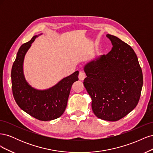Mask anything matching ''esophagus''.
<instances>
[{
	"label": "esophagus",
	"instance_id": "1",
	"mask_svg": "<svg viewBox=\"0 0 153 153\" xmlns=\"http://www.w3.org/2000/svg\"><path fill=\"white\" fill-rule=\"evenodd\" d=\"M78 78L80 80H84V78H85V74L84 72L80 71L79 75H78Z\"/></svg>",
	"mask_w": 153,
	"mask_h": 153
}]
</instances>
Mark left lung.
<instances>
[{
	"mask_svg": "<svg viewBox=\"0 0 153 153\" xmlns=\"http://www.w3.org/2000/svg\"><path fill=\"white\" fill-rule=\"evenodd\" d=\"M112 48L87 63L84 85L92 99L96 117L109 121L122 119L136 107L141 95L143 75L133 48L118 38L106 34Z\"/></svg>",
	"mask_w": 153,
	"mask_h": 153,
	"instance_id": "left-lung-1",
	"label": "left lung"
}]
</instances>
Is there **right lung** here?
<instances>
[{
    "label": "right lung",
    "instance_id": "1",
    "mask_svg": "<svg viewBox=\"0 0 153 153\" xmlns=\"http://www.w3.org/2000/svg\"><path fill=\"white\" fill-rule=\"evenodd\" d=\"M36 37H32L18 50L11 69L12 91L16 103L22 110L39 121H47L61 117L64 112L71 86L78 80V71L63 78L47 90L38 91L30 87L23 73V62Z\"/></svg>",
    "mask_w": 153,
    "mask_h": 153
}]
</instances>
